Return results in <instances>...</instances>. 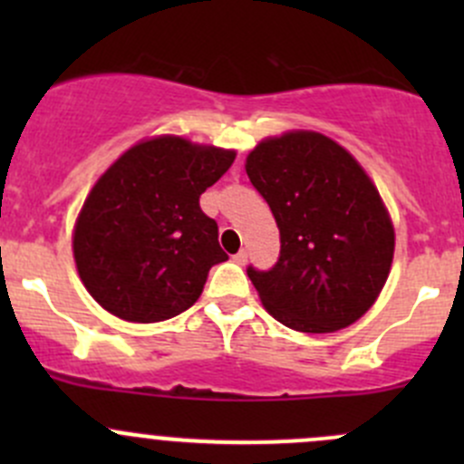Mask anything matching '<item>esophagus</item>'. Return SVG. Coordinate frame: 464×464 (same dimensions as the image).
<instances>
[{"instance_id": "obj_1", "label": "esophagus", "mask_w": 464, "mask_h": 464, "mask_svg": "<svg viewBox=\"0 0 464 464\" xmlns=\"http://www.w3.org/2000/svg\"><path fill=\"white\" fill-rule=\"evenodd\" d=\"M246 258H249V251H246V249H240L236 256H233V260H236L237 265H245Z\"/></svg>"}]
</instances>
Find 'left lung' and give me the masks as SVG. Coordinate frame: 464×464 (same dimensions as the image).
Instances as JSON below:
<instances>
[{
    "instance_id": "1",
    "label": "left lung",
    "mask_w": 464,
    "mask_h": 464,
    "mask_svg": "<svg viewBox=\"0 0 464 464\" xmlns=\"http://www.w3.org/2000/svg\"><path fill=\"white\" fill-rule=\"evenodd\" d=\"M245 168L280 231L276 265L246 266L262 305L283 325L312 334L362 319L395 251V231L371 177L319 132L266 139Z\"/></svg>"
}]
</instances>
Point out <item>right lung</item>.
<instances>
[{
	"mask_svg": "<svg viewBox=\"0 0 464 464\" xmlns=\"http://www.w3.org/2000/svg\"><path fill=\"white\" fill-rule=\"evenodd\" d=\"M233 159V150L159 137L130 148L96 181L78 215L73 258L98 305L157 323L198 301L210 266L228 260L199 195Z\"/></svg>",
	"mask_w": 464,
	"mask_h": 464,
	"instance_id": "1",
	"label": "right lung"
}]
</instances>
